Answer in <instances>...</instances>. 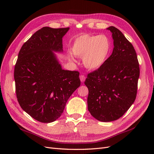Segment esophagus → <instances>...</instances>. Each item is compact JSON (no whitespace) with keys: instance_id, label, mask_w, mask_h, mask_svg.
Segmentation results:
<instances>
[{"instance_id":"1","label":"esophagus","mask_w":154,"mask_h":154,"mask_svg":"<svg viewBox=\"0 0 154 154\" xmlns=\"http://www.w3.org/2000/svg\"><path fill=\"white\" fill-rule=\"evenodd\" d=\"M80 81L82 82H84L85 80V79H86V78H85V76L84 75H81L80 76Z\"/></svg>"}]
</instances>
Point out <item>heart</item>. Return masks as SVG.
Segmentation results:
<instances>
[{
	"label": "heart",
	"instance_id": "heart-1",
	"mask_svg": "<svg viewBox=\"0 0 154 154\" xmlns=\"http://www.w3.org/2000/svg\"><path fill=\"white\" fill-rule=\"evenodd\" d=\"M112 49V45L107 36L83 34L74 39L71 51L76 57L82 58L87 69L97 70L106 63Z\"/></svg>",
	"mask_w": 154,
	"mask_h": 154
}]
</instances>
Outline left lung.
<instances>
[{"mask_svg":"<svg viewBox=\"0 0 154 154\" xmlns=\"http://www.w3.org/2000/svg\"><path fill=\"white\" fill-rule=\"evenodd\" d=\"M107 29L112 33V53L101 68L88 74L85 82L88 110L103 122L118 119L134 103L140 72L132 44L116 27Z\"/></svg>","mask_w":154,"mask_h":154,"instance_id":"left-lung-1","label":"left lung"}]
</instances>
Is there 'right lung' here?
Listing matches in <instances>:
<instances>
[{"label": "right lung", "instance_id": "add662e5", "mask_svg": "<svg viewBox=\"0 0 154 154\" xmlns=\"http://www.w3.org/2000/svg\"><path fill=\"white\" fill-rule=\"evenodd\" d=\"M69 27H44L22 46L14 70L21 108L42 123L63 113L69 98L80 85L78 71L62 69L53 52H62V38Z\"/></svg>", "mask_w": 154, "mask_h": 154}]
</instances>
